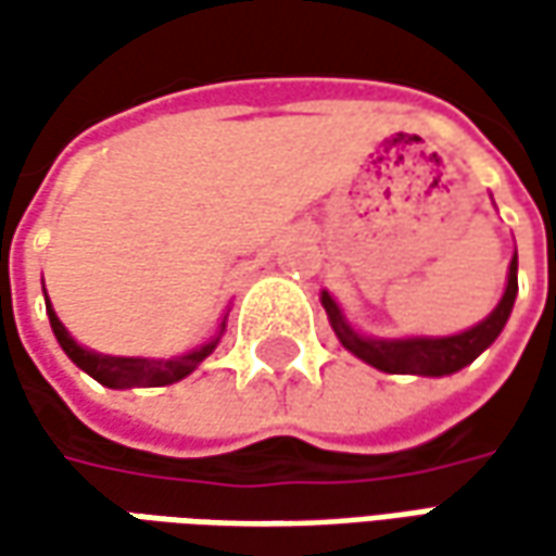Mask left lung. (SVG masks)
I'll return each mask as SVG.
<instances>
[{
	"mask_svg": "<svg viewBox=\"0 0 556 556\" xmlns=\"http://www.w3.org/2000/svg\"><path fill=\"white\" fill-rule=\"evenodd\" d=\"M517 300V250L507 266V285H504L498 306L489 312L482 321L460 333H445V337H368L355 331L328 290H321V306L328 312L337 340L343 350H350L355 358L371 365L383 374H415V377H445L460 368H467L477 355H482L504 331L510 309Z\"/></svg>",
	"mask_w": 556,
	"mask_h": 556,
	"instance_id": "8db88e82",
	"label": "left lung"
}]
</instances>
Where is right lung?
I'll use <instances>...</instances> for the list:
<instances>
[{
  "label": "right lung",
  "instance_id": "add662e5",
  "mask_svg": "<svg viewBox=\"0 0 556 556\" xmlns=\"http://www.w3.org/2000/svg\"><path fill=\"white\" fill-rule=\"evenodd\" d=\"M46 293V285H42ZM46 312H49V321H52L54 340L61 343V350L67 353V358L74 362L79 371H86L89 377H96L101 387H111V390H132V387H169L176 380H182L188 374L201 365L206 355L219 346L225 333V315L223 325L216 337H210L203 346L191 350V353L173 355V358H141V355H104L96 350H86L83 343H76L71 331L61 325V318L54 315L52 303L46 300Z\"/></svg>",
  "mask_w": 556,
  "mask_h": 556
}]
</instances>
